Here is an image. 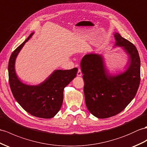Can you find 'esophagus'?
<instances>
[{"instance_id": "esophagus-1", "label": "esophagus", "mask_w": 147, "mask_h": 147, "mask_svg": "<svg viewBox=\"0 0 147 147\" xmlns=\"http://www.w3.org/2000/svg\"><path fill=\"white\" fill-rule=\"evenodd\" d=\"M77 76H78V77H80L82 75V71H81V70L80 69H78V71H77Z\"/></svg>"}]
</instances>
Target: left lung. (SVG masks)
Masks as SVG:
<instances>
[{"label":"left lung","instance_id":"obj_1","mask_svg":"<svg viewBox=\"0 0 147 147\" xmlns=\"http://www.w3.org/2000/svg\"><path fill=\"white\" fill-rule=\"evenodd\" d=\"M115 45L123 48L130 62L127 70L110 76L103 57L96 53L85 55L80 63L84 80L86 106L98 119L115 116L134 99L140 82V59L136 47L119 33L114 34Z\"/></svg>","mask_w":147,"mask_h":147}]
</instances>
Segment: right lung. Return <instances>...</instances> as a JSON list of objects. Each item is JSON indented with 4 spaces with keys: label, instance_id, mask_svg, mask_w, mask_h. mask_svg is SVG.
<instances>
[{
    "label": "right lung",
    "instance_id": "1",
    "mask_svg": "<svg viewBox=\"0 0 147 147\" xmlns=\"http://www.w3.org/2000/svg\"><path fill=\"white\" fill-rule=\"evenodd\" d=\"M32 33L10 55L9 65V82L10 89L16 101L30 115L51 119L61 108L63 98V89L76 77L77 68L70 70H57L46 80L37 85H28L21 82L15 71L16 59Z\"/></svg>",
    "mask_w": 147,
    "mask_h": 147
}]
</instances>
